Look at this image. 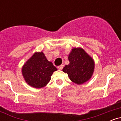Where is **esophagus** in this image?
Wrapping results in <instances>:
<instances>
[{
	"instance_id": "1",
	"label": "esophagus",
	"mask_w": 121,
	"mask_h": 121,
	"mask_svg": "<svg viewBox=\"0 0 121 121\" xmlns=\"http://www.w3.org/2000/svg\"><path fill=\"white\" fill-rule=\"evenodd\" d=\"M63 67H64V65H60V66H57V68H58V69H59V70H62V68H63Z\"/></svg>"
}]
</instances>
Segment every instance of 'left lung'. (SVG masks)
Wrapping results in <instances>:
<instances>
[{"instance_id":"1","label":"left lung","mask_w":121,"mask_h":121,"mask_svg":"<svg viewBox=\"0 0 121 121\" xmlns=\"http://www.w3.org/2000/svg\"><path fill=\"white\" fill-rule=\"evenodd\" d=\"M69 64L65 65L62 71L66 73L72 82L82 84L91 78L94 69V62L91 56L82 48H73L69 55Z\"/></svg>"}]
</instances>
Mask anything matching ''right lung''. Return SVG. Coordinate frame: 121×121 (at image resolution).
I'll use <instances>...</instances> for the list:
<instances>
[{
	"label": "right lung",
	"mask_w": 121,
	"mask_h": 121,
	"mask_svg": "<svg viewBox=\"0 0 121 121\" xmlns=\"http://www.w3.org/2000/svg\"><path fill=\"white\" fill-rule=\"evenodd\" d=\"M57 70L41 52L35 53L26 62L22 68V73L28 84L35 88H41L49 82L53 73Z\"/></svg>",
	"instance_id": "obj_1"
}]
</instances>
